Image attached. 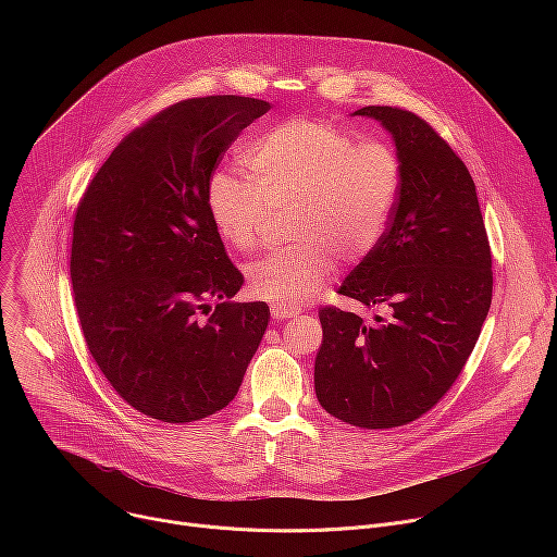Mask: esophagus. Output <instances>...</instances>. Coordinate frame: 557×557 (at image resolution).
<instances>
[{
  "mask_svg": "<svg viewBox=\"0 0 557 557\" xmlns=\"http://www.w3.org/2000/svg\"><path fill=\"white\" fill-rule=\"evenodd\" d=\"M301 310L299 308H288V306H271L273 320H286V317H297Z\"/></svg>",
  "mask_w": 557,
  "mask_h": 557,
  "instance_id": "obj_1",
  "label": "esophagus"
}]
</instances>
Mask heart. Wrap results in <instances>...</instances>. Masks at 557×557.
Masks as SVG:
<instances>
[{"label": "heart", "instance_id": "1", "mask_svg": "<svg viewBox=\"0 0 557 557\" xmlns=\"http://www.w3.org/2000/svg\"><path fill=\"white\" fill-rule=\"evenodd\" d=\"M251 176L215 172L207 213L220 240L251 251L273 213H288L293 247L247 264L249 293L275 306H297L320 293L335 258L355 264L379 245L401 187V163L381 140L357 143L333 123L293 116L249 147Z\"/></svg>", "mask_w": 557, "mask_h": 557}]
</instances>
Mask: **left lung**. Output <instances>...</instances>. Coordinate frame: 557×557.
<instances>
[{
  "label": "left lung",
  "mask_w": 557,
  "mask_h": 557,
  "mask_svg": "<svg viewBox=\"0 0 557 557\" xmlns=\"http://www.w3.org/2000/svg\"><path fill=\"white\" fill-rule=\"evenodd\" d=\"M401 163V187L374 251L339 295L376 306L363 324L324 306L314 394L335 419L389 430L430 412L465 368L492 306V249L475 185L449 143L421 116L368 106Z\"/></svg>",
  "instance_id": "8db88e82"
}]
</instances>
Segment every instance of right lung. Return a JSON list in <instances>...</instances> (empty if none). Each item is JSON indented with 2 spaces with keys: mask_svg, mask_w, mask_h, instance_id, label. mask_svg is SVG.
<instances>
[{
  "mask_svg": "<svg viewBox=\"0 0 557 557\" xmlns=\"http://www.w3.org/2000/svg\"><path fill=\"white\" fill-rule=\"evenodd\" d=\"M269 110L235 95L178 101L132 129L78 200V326L116 394L149 419L226 408L269 326L264 301H231L245 277L207 213L224 151Z\"/></svg>",
  "mask_w": 557,
  "mask_h": 557,
  "instance_id": "right-lung-1",
  "label": "right lung"
}]
</instances>
